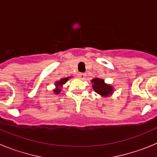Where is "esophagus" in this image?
Listing matches in <instances>:
<instances>
[{
	"mask_svg": "<svg viewBox=\"0 0 157 157\" xmlns=\"http://www.w3.org/2000/svg\"><path fill=\"white\" fill-rule=\"evenodd\" d=\"M86 74H84V73H79V74H78L77 77L78 78H79V79H82V80H84L86 78Z\"/></svg>",
	"mask_w": 157,
	"mask_h": 157,
	"instance_id": "34e87169",
	"label": "esophagus"
}]
</instances>
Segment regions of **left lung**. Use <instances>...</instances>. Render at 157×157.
<instances>
[{"label":"left lung","mask_w":157,"mask_h":157,"mask_svg":"<svg viewBox=\"0 0 157 157\" xmlns=\"http://www.w3.org/2000/svg\"><path fill=\"white\" fill-rule=\"evenodd\" d=\"M91 82L93 83L94 90L102 97H109V95H112L114 90L112 86L106 84L104 79L101 78H94L91 80Z\"/></svg>","instance_id":"obj_1"}]
</instances>
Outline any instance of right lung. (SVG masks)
<instances>
[{
    "instance_id": "obj_1",
    "label": "right lung",
    "mask_w": 157,
    "mask_h": 157,
    "mask_svg": "<svg viewBox=\"0 0 157 157\" xmlns=\"http://www.w3.org/2000/svg\"><path fill=\"white\" fill-rule=\"evenodd\" d=\"M71 77H67V78H61V79L59 80V81L56 82V83H55L56 89H54L53 92L55 93L56 94H59V92L61 91V90H60V87H61L63 84H65V83L67 82V80H68Z\"/></svg>"
}]
</instances>
